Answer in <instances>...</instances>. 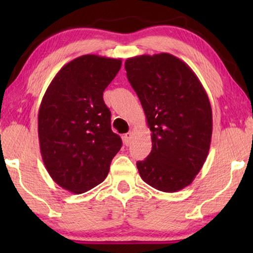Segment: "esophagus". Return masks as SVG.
I'll return each instance as SVG.
<instances>
[{
    "instance_id": "1",
    "label": "esophagus",
    "mask_w": 253,
    "mask_h": 253,
    "mask_svg": "<svg viewBox=\"0 0 253 253\" xmlns=\"http://www.w3.org/2000/svg\"><path fill=\"white\" fill-rule=\"evenodd\" d=\"M131 137H132V133L131 132H127V133H126V134H123V143L126 145H129L130 144V141H131Z\"/></svg>"
}]
</instances>
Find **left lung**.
Instances as JSON below:
<instances>
[{"instance_id":"left-lung-1","label":"left lung","mask_w":253,"mask_h":253,"mask_svg":"<svg viewBox=\"0 0 253 253\" xmlns=\"http://www.w3.org/2000/svg\"><path fill=\"white\" fill-rule=\"evenodd\" d=\"M126 70L152 132L151 153L137 162L140 177L160 191H179L209 155L213 124L207 93L191 68L168 53L127 58Z\"/></svg>"}]
</instances>
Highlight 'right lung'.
Wrapping results in <instances>:
<instances>
[{
    "instance_id": "right-lung-1",
    "label": "right lung",
    "mask_w": 253,
    "mask_h": 253,
    "mask_svg": "<svg viewBox=\"0 0 253 253\" xmlns=\"http://www.w3.org/2000/svg\"><path fill=\"white\" fill-rule=\"evenodd\" d=\"M121 65L120 58L83 55L65 64L44 93L38 115L41 157L68 191L78 195L100 184L122 146L102 96Z\"/></svg>"
}]
</instances>
